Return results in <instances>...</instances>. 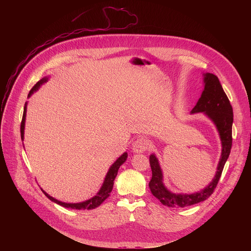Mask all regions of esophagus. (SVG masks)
Segmentation results:
<instances>
[{"label":"esophagus","instance_id":"obj_1","mask_svg":"<svg viewBox=\"0 0 251 251\" xmlns=\"http://www.w3.org/2000/svg\"><path fill=\"white\" fill-rule=\"evenodd\" d=\"M149 147H150V142L147 139L141 137L135 140V142L133 143L132 149L135 153H143L147 149H149Z\"/></svg>","mask_w":251,"mask_h":251}]
</instances>
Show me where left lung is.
Masks as SVG:
<instances>
[{
  "mask_svg": "<svg viewBox=\"0 0 251 251\" xmlns=\"http://www.w3.org/2000/svg\"><path fill=\"white\" fill-rule=\"evenodd\" d=\"M204 112L217 125L220 132L223 151L218 166V171L212 182L202 191L192 195H176L169 192L163 185L162 171L155 155L150 156V166L152 170V178L149 182V188L152 195L157 198L164 205L169 207H185L206 200L211 196L217 188L222 176L225 164L230 154L232 145V106L227 98L224 88L217 75L212 74L204 75V89L194 107L192 113Z\"/></svg>",
  "mask_w": 251,
  "mask_h": 251,
  "instance_id": "1",
  "label": "left lung"
}]
</instances>
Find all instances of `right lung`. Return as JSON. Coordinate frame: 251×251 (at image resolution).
<instances>
[{
    "mask_svg": "<svg viewBox=\"0 0 251 251\" xmlns=\"http://www.w3.org/2000/svg\"><path fill=\"white\" fill-rule=\"evenodd\" d=\"M47 81V78H43L42 80H40L37 84H35L29 91L28 93V97L33 93V91L38 90V88L41 86V84H43L44 82ZM25 109H24V114H23V119H22V123H21V137H22V140L24 139V129H25ZM128 155L127 153H124L121 157H119L116 162L110 167L108 173H107L106 175V177H105V181L103 183V186L102 188L100 189V191L98 192V194L93 197L92 199L86 201H83V202H79V203H65V202H62V201H59L55 199H53L52 197L49 196L45 191H43V193L52 201L56 202L57 204L59 205H62L64 207H68V208H75V209H93V208H96L98 207L107 198H108L110 196V193L113 189V185H114V180L115 177L117 176V173H118V170L120 168V166L126 161Z\"/></svg>",
    "mask_w": 251,
    "mask_h": 251,
    "instance_id": "add662e5",
    "label": "right lung"
}]
</instances>
